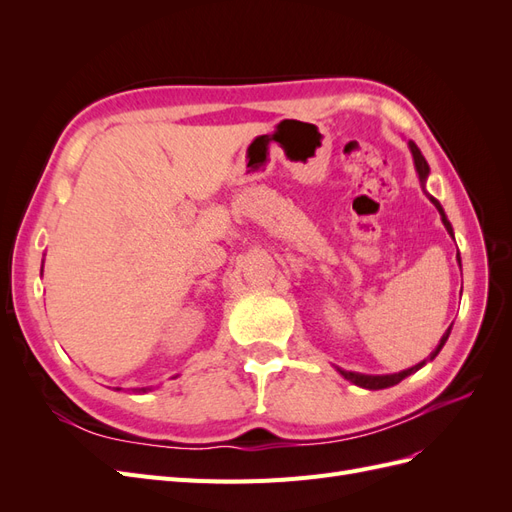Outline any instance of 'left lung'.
Here are the masks:
<instances>
[{"mask_svg": "<svg viewBox=\"0 0 512 512\" xmlns=\"http://www.w3.org/2000/svg\"><path fill=\"white\" fill-rule=\"evenodd\" d=\"M408 147H410V151H412V158H414V166H416V173H418V179H421V185H423V190H425V181H427V175H429V164H427V160L423 158V153H421V149L416 147V143H408ZM427 194V192H425ZM427 198L431 200L433 205H436V209L440 211V218H442V224H444V228L448 230V235L453 237V226H451V222L446 220V213H444V209H442V205L438 203L436 198H433L431 194H427ZM455 239V237H453ZM457 260H459V254H457ZM459 265H461V260H459ZM448 335H451V327L446 329V333L442 335V339H440V344H438V348L433 350L429 356H427V361H433L438 356V352L442 350V346L446 344V339H448ZM427 361H423V363H418V365H414V367H410V369H404V371H399V374H386V376H367V374H356V371H346V369H342V367H337V371L339 374H342L346 380H350L352 384H356V386H363V389H369V391H378V389H389V386H395V384H399L401 380L404 378H408L410 374H414V371H418L421 369Z\"/></svg>", "mask_w": 512, "mask_h": 512, "instance_id": "1", "label": "left lung"}]
</instances>
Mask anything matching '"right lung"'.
Listing matches in <instances>:
<instances>
[{"label":"right lung","mask_w":512,"mask_h":512,"mask_svg":"<svg viewBox=\"0 0 512 512\" xmlns=\"http://www.w3.org/2000/svg\"><path fill=\"white\" fill-rule=\"evenodd\" d=\"M117 391H119V389H117ZM134 391H136V393H147V391H151V389H149V386H143V389H134Z\"/></svg>","instance_id":"obj_1"}]
</instances>
